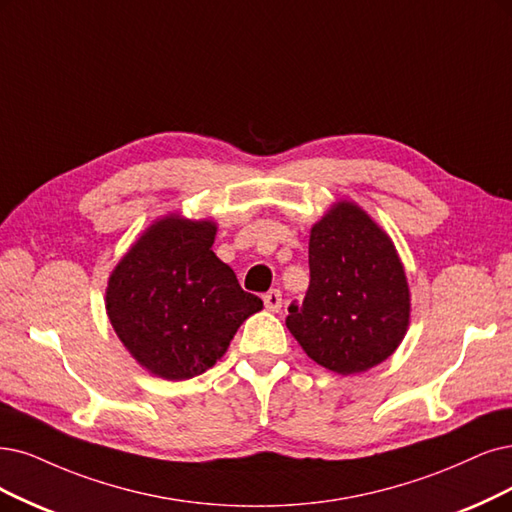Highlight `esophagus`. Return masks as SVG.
<instances>
[{
    "label": "esophagus",
    "mask_w": 512,
    "mask_h": 512,
    "mask_svg": "<svg viewBox=\"0 0 512 512\" xmlns=\"http://www.w3.org/2000/svg\"><path fill=\"white\" fill-rule=\"evenodd\" d=\"M263 304H266V308L270 312H278L282 308V293L278 289L268 291L266 295H263Z\"/></svg>",
    "instance_id": "esophagus-1"
}]
</instances>
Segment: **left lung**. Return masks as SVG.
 Returning a JSON list of instances; mask_svg holds the SVG:
<instances>
[{
  "label": "left lung",
  "mask_w": 512,
  "mask_h": 512,
  "mask_svg": "<svg viewBox=\"0 0 512 512\" xmlns=\"http://www.w3.org/2000/svg\"><path fill=\"white\" fill-rule=\"evenodd\" d=\"M310 289L287 329L314 363L363 373L401 346L411 291L392 238L363 206L337 200L310 230Z\"/></svg>",
  "instance_id": "obj_1"
}]
</instances>
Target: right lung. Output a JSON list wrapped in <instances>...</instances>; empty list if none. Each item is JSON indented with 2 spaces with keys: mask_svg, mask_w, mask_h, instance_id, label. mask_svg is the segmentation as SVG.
Listing matches in <instances>:
<instances>
[{
  "mask_svg": "<svg viewBox=\"0 0 512 512\" xmlns=\"http://www.w3.org/2000/svg\"><path fill=\"white\" fill-rule=\"evenodd\" d=\"M217 221L168 213L128 246L105 289L109 323L135 361L181 382L211 369L263 308L213 253Z\"/></svg>",
  "mask_w": 512,
  "mask_h": 512,
  "instance_id": "right-lung-1",
  "label": "right lung"
}]
</instances>
